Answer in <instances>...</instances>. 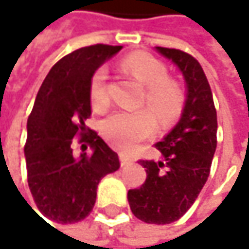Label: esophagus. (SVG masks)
Returning <instances> with one entry per match:
<instances>
[{
	"instance_id": "esophagus-1",
	"label": "esophagus",
	"mask_w": 249,
	"mask_h": 249,
	"mask_svg": "<svg viewBox=\"0 0 249 249\" xmlns=\"http://www.w3.org/2000/svg\"><path fill=\"white\" fill-rule=\"evenodd\" d=\"M119 160H121V166H128L131 163V160L127 156H124V155L119 156Z\"/></svg>"
}]
</instances>
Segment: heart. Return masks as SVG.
Here are the masks:
<instances>
[{
    "instance_id": "1",
    "label": "heart",
    "mask_w": 249,
    "mask_h": 249,
    "mask_svg": "<svg viewBox=\"0 0 249 249\" xmlns=\"http://www.w3.org/2000/svg\"><path fill=\"white\" fill-rule=\"evenodd\" d=\"M121 65L146 86L143 105L155 113L163 125L174 122L181 115L185 103V91L177 80L169 77V71L160 59L146 52H136L124 58ZM89 93L93 109L103 110L109 105L107 70L105 67L93 72ZM150 111L140 109L134 112H113L102 122V136L115 149L131 152L156 131V118Z\"/></svg>"
}]
</instances>
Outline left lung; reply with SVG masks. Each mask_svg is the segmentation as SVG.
I'll return each instance as SVG.
<instances>
[{
	"mask_svg": "<svg viewBox=\"0 0 249 249\" xmlns=\"http://www.w3.org/2000/svg\"><path fill=\"white\" fill-rule=\"evenodd\" d=\"M182 71L187 100L177 127L155 147L160 160H140L147 178L140 188L128 191L133 214L155 225L181 219L204 187L217 146V113L207 77L190 53L156 46Z\"/></svg>",
	"mask_w": 249,
	"mask_h": 249,
	"instance_id": "8db88e82",
	"label": "left lung"
}]
</instances>
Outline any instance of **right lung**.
Listing matches in <instances>:
<instances>
[{
  "mask_svg": "<svg viewBox=\"0 0 249 249\" xmlns=\"http://www.w3.org/2000/svg\"><path fill=\"white\" fill-rule=\"evenodd\" d=\"M121 48L97 43L65 55L37 91L24 144L27 182L36 207L52 222L64 225L87 217L99 181L119 169L118 155L86 121L91 115L90 78ZM75 142L82 144L80 157L73 153ZM87 145L91 155L84 152Z\"/></svg>",
  "mask_w": 249,
  "mask_h": 249,
  "instance_id": "right-lung-1",
  "label": "right lung"
}]
</instances>
